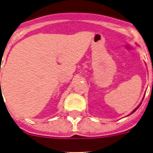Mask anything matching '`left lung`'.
<instances>
[{"label":"left lung","mask_w":153,"mask_h":153,"mask_svg":"<svg viewBox=\"0 0 153 153\" xmlns=\"http://www.w3.org/2000/svg\"><path fill=\"white\" fill-rule=\"evenodd\" d=\"M152 83H153V82H152ZM144 97H145V96H144ZM143 99H144V97H143ZM141 103H142V102H140V104H139V106H137V107H136V109H134V110H133V111H132V113H129V115H128V116H129V115L132 114V113H134V112H136V109H138V108H139V107H140V105H141Z\"/></svg>","instance_id":"8db88e82"}]
</instances>
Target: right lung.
<instances>
[{"label": "right lung", "instance_id": "right-lung-1", "mask_svg": "<svg viewBox=\"0 0 153 153\" xmlns=\"http://www.w3.org/2000/svg\"><path fill=\"white\" fill-rule=\"evenodd\" d=\"M0 84H1V82H0Z\"/></svg>", "mask_w": 153, "mask_h": 153}]
</instances>
